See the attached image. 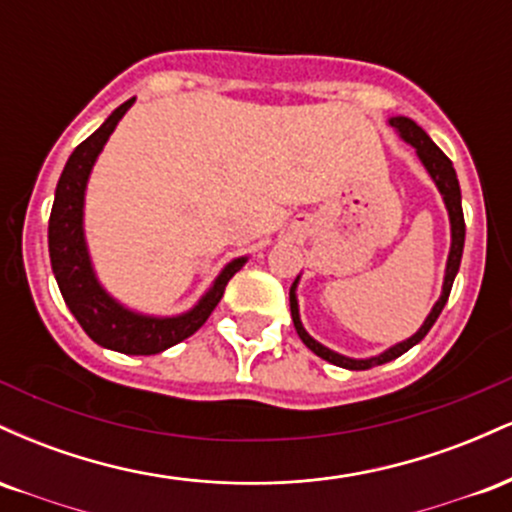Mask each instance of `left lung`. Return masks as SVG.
Segmentation results:
<instances>
[{
    "mask_svg": "<svg viewBox=\"0 0 512 512\" xmlns=\"http://www.w3.org/2000/svg\"><path fill=\"white\" fill-rule=\"evenodd\" d=\"M390 125L397 129L399 134H402L404 142H409L411 146L416 149V154H419L421 163H424L428 173H431L433 182L438 185L440 195L445 199V207H448V214H450V228H452V245H450V255H448V267H445V281H443V293H440L438 303L433 305V310L428 313L426 322L421 325V330L414 334V337H409L407 342L402 344H395L392 349H387L385 354L380 356H373V358H346L342 354H334L332 349H327V346L317 344L313 337H310L308 332L303 330L301 325V315H298V301H296V284L298 279L293 281L291 291H289V298H291V317H293V327H296L298 337L303 339V344L308 346L313 354H317L320 358H325V361L334 363V366L339 368H349V370H368L373 366H383V363L392 361V358L402 356L404 351H409L411 346L419 344L421 339L426 337L428 330L433 327V322L438 320V315L443 313L445 303H448V296H450V289H452V281H455V274L457 269H460V262H462V248H464V214H462V195H460V182H457V173L455 168H452V161L448 156L443 154V151L438 149L436 144L431 142V137L416 125L414 120H409V117H392Z\"/></svg>",
    "mask_w": 512,
    "mask_h": 512,
    "instance_id": "left-lung-1",
    "label": "left lung"
}]
</instances>
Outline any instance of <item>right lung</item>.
Here are the masks:
<instances>
[{
    "label": "right lung",
    "instance_id": "right-lung-1",
    "mask_svg": "<svg viewBox=\"0 0 512 512\" xmlns=\"http://www.w3.org/2000/svg\"><path fill=\"white\" fill-rule=\"evenodd\" d=\"M132 103L134 98L122 103L69 156L55 190V204H52L48 226V245L52 272H55L64 303L69 305V310L79 320V325L84 327L88 337L96 344L105 346V349L120 351V354L151 356L187 339L209 320V315L214 313V308L223 298V291H226L231 276L245 264V257H238V260L228 264L219 274V279L214 281L207 296L190 313L178 317L137 315L132 310L122 308L101 289L91 269V260H88L84 226H81V221H84V192L93 163H96L105 142H108L117 122L122 120V115L127 113Z\"/></svg>",
    "mask_w": 512,
    "mask_h": 512
}]
</instances>
